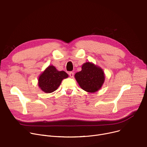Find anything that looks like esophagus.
I'll list each match as a JSON object with an SVG mask.
<instances>
[{
    "instance_id": "1",
    "label": "esophagus",
    "mask_w": 147,
    "mask_h": 147,
    "mask_svg": "<svg viewBox=\"0 0 147 147\" xmlns=\"http://www.w3.org/2000/svg\"><path fill=\"white\" fill-rule=\"evenodd\" d=\"M69 75H70V77H71V78H73V77H74V73L73 72H70L69 73Z\"/></svg>"
}]
</instances>
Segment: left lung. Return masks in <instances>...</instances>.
Wrapping results in <instances>:
<instances>
[{"label":"left lung","mask_w":147,"mask_h":147,"mask_svg":"<svg viewBox=\"0 0 147 147\" xmlns=\"http://www.w3.org/2000/svg\"><path fill=\"white\" fill-rule=\"evenodd\" d=\"M74 77L82 89L89 93H95L100 89L105 80L102 68L90 62L84 63L82 70L76 73Z\"/></svg>","instance_id":"obj_1"}]
</instances>
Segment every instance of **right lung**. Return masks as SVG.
<instances>
[{
  "instance_id": "1",
  "label": "right lung",
  "mask_w": 147,
  "mask_h": 147,
  "mask_svg": "<svg viewBox=\"0 0 147 147\" xmlns=\"http://www.w3.org/2000/svg\"><path fill=\"white\" fill-rule=\"evenodd\" d=\"M68 75L64 71H58L54 65H49L38 77V86L46 93L55 91L63 79Z\"/></svg>"
}]
</instances>
